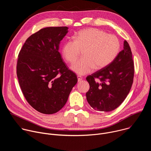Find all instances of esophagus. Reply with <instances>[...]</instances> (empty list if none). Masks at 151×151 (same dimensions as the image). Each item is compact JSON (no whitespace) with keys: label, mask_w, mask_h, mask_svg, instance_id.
<instances>
[{"label":"esophagus","mask_w":151,"mask_h":151,"mask_svg":"<svg viewBox=\"0 0 151 151\" xmlns=\"http://www.w3.org/2000/svg\"><path fill=\"white\" fill-rule=\"evenodd\" d=\"M77 78H78V82H81V81H82V77L81 76H79V75H78V76H77Z\"/></svg>","instance_id":"1"}]
</instances>
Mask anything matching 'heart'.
Here are the masks:
<instances>
[{"mask_svg": "<svg viewBox=\"0 0 151 151\" xmlns=\"http://www.w3.org/2000/svg\"><path fill=\"white\" fill-rule=\"evenodd\" d=\"M120 48L118 37L107 34L103 30L90 28L76 33L74 40L70 39L64 43L62 55L68 62L74 63L83 51V58L75 63L71 69L78 75L91 72L94 69H101L115 60Z\"/></svg>", "mask_w": 151, "mask_h": 151, "instance_id": "b5f03b06", "label": "heart"}]
</instances>
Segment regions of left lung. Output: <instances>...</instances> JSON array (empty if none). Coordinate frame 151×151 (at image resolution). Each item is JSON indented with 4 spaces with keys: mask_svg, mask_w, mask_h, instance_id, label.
<instances>
[{
    "mask_svg": "<svg viewBox=\"0 0 151 151\" xmlns=\"http://www.w3.org/2000/svg\"><path fill=\"white\" fill-rule=\"evenodd\" d=\"M134 73L132 52L124 40L123 50L109 65L86 78L90 84L86 93L90 105L94 109L103 112L117 108L130 91Z\"/></svg>",
    "mask_w": 151,
    "mask_h": 151,
    "instance_id": "8db88e82",
    "label": "left lung"
}]
</instances>
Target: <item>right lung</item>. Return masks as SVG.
I'll return each mask as SVG.
<instances>
[{"instance_id":"obj_1","label":"right lung","mask_w":151,"mask_h":151,"mask_svg":"<svg viewBox=\"0 0 151 151\" xmlns=\"http://www.w3.org/2000/svg\"><path fill=\"white\" fill-rule=\"evenodd\" d=\"M68 27L42 29L26 40L20 50L17 75L30 105L44 114L58 112L76 84V75L68 69L58 51Z\"/></svg>"}]
</instances>
